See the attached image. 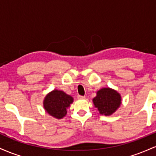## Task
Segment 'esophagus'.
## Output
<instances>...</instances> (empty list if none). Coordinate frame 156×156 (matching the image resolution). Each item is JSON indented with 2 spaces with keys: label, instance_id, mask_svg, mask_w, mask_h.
<instances>
[{
  "label": "esophagus",
  "instance_id": "obj_1",
  "mask_svg": "<svg viewBox=\"0 0 156 156\" xmlns=\"http://www.w3.org/2000/svg\"><path fill=\"white\" fill-rule=\"evenodd\" d=\"M78 98L80 100H82V99H85V96H82V95H78Z\"/></svg>",
  "mask_w": 156,
  "mask_h": 156
}]
</instances>
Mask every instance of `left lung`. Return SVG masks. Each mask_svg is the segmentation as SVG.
<instances>
[{
	"instance_id": "left-lung-1",
	"label": "left lung",
	"mask_w": 156,
	"mask_h": 156,
	"mask_svg": "<svg viewBox=\"0 0 156 156\" xmlns=\"http://www.w3.org/2000/svg\"><path fill=\"white\" fill-rule=\"evenodd\" d=\"M120 94L111 88H103L97 92V96L92 101L100 114L105 116L112 115L120 106Z\"/></svg>"
}]
</instances>
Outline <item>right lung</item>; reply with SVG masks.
Here are the masks:
<instances>
[{
	"instance_id": "right-lung-1",
	"label": "right lung",
	"mask_w": 156,
	"mask_h": 156,
	"mask_svg": "<svg viewBox=\"0 0 156 156\" xmlns=\"http://www.w3.org/2000/svg\"><path fill=\"white\" fill-rule=\"evenodd\" d=\"M73 102V97L67 94L63 91L55 89L46 95L43 105L50 115L56 119H62L66 116L67 109Z\"/></svg>"
}]
</instances>
